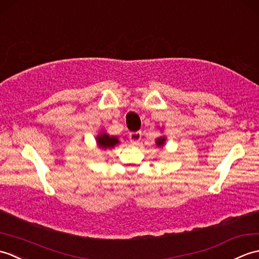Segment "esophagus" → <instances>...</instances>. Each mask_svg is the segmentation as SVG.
Listing matches in <instances>:
<instances>
[{
    "label": "esophagus",
    "mask_w": 259,
    "mask_h": 259,
    "mask_svg": "<svg viewBox=\"0 0 259 259\" xmlns=\"http://www.w3.org/2000/svg\"><path fill=\"white\" fill-rule=\"evenodd\" d=\"M142 139V132L139 131V132H132V133H130V141L131 143H133V144H137Z\"/></svg>",
    "instance_id": "esophagus-1"
}]
</instances>
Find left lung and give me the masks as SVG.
Segmentation results:
<instances>
[{"label":"left lung","mask_w":259,"mask_h":259,"mask_svg":"<svg viewBox=\"0 0 259 259\" xmlns=\"http://www.w3.org/2000/svg\"><path fill=\"white\" fill-rule=\"evenodd\" d=\"M165 141H166V137L165 136H160L156 140V144L158 147H163L165 144Z\"/></svg>","instance_id":"1"}]
</instances>
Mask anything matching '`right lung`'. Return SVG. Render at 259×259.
Instances as JSON below:
<instances>
[{"instance_id":"obj_1","label":"right lung","mask_w":259,"mask_h":259,"mask_svg":"<svg viewBox=\"0 0 259 259\" xmlns=\"http://www.w3.org/2000/svg\"><path fill=\"white\" fill-rule=\"evenodd\" d=\"M96 143L97 145L102 148H112L115 145H117L119 141L117 136H110L106 133H101L96 137Z\"/></svg>"}]
</instances>
